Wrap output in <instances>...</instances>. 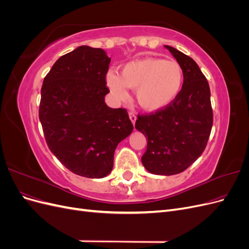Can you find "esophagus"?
I'll use <instances>...</instances> for the list:
<instances>
[{
  "label": "esophagus",
  "instance_id": "1",
  "mask_svg": "<svg viewBox=\"0 0 249 249\" xmlns=\"http://www.w3.org/2000/svg\"><path fill=\"white\" fill-rule=\"evenodd\" d=\"M129 116H130V119H131V122H132V124H135V123H136V119H137V116L136 115H135L134 114V113H130V114H129Z\"/></svg>",
  "mask_w": 249,
  "mask_h": 249
}]
</instances>
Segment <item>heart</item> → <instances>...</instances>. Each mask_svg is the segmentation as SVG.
<instances>
[{
	"label": "heart",
	"mask_w": 249,
	"mask_h": 249,
	"mask_svg": "<svg viewBox=\"0 0 249 249\" xmlns=\"http://www.w3.org/2000/svg\"><path fill=\"white\" fill-rule=\"evenodd\" d=\"M184 73L173 60L144 57L125 63L119 76L109 72L106 82L117 100L127 96L126 88L134 89L138 106L147 112L166 108L177 99L182 89Z\"/></svg>",
	"instance_id": "1"
}]
</instances>
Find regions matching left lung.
I'll return each instance as SVG.
<instances>
[{
	"label": "left lung",
	"mask_w": 249,
	"mask_h": 249,
	"mask_svg": "<svg viewBox=\"0 0 249 249\" xmlns=\"http://www.w3.org/2000/svg\"><path fill=\"white\" fill-rule=\"evenodd\" d=\"M177 59L184 83L169 106L138 115L135 127L147 137L141 161L154 175L172 176L187 169L207 146L213 125L209 83L196 62L177 49L164 46Z\"/></svg>",
	"instance_id": "obj_1"
}]
</instances>
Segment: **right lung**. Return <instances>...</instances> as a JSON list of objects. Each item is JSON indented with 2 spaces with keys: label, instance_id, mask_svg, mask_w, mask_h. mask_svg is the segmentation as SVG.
<instances>
[{
  "label": "right lung",
  "instance_id": "1",
  "mask_svg": "<svg viewBox=\"0 0 249 249\" xmlns=\"http://www.w3.org/2000/svg\"><path fill=\"white\" fill-rule=\"evenodd\" d=\"M110 61L104 50L81 46L57 60L41 87L39 120L50 150L89 178L109 175L118 143L133 131L126 110L105 103Z\"/></svg>",
  "mask_w": 249,
  "mask_h": 249
}]
</instances>
